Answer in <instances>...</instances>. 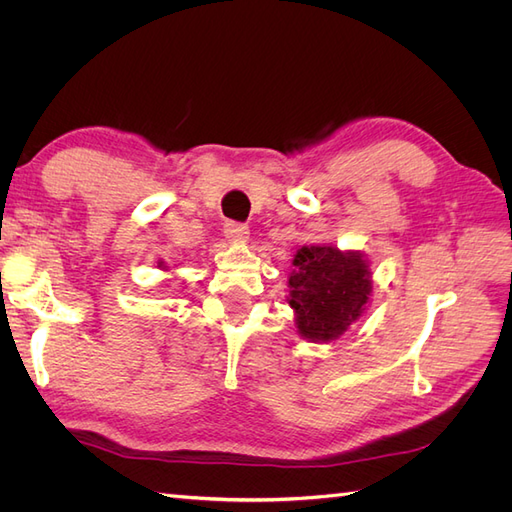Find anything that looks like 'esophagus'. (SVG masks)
Segmentation results:
<instances>
[{"mask_svg": "<svg viewBox=\"0 0 512 512\" xmlns=\"http://www.w3.org/2000/svg\"><path fill=\"white\" fill-rule=\"evenodd\" d=\"M224 237L232 243H245L250 237V228L239 222H226L224 224Z\"/></svg>", "mask_w": 512, "mask_h": 512, "instance_id": "obj_1", "label": "esophagus"}]
</instances>
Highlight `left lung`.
<instances>
[{
    "mask_svg": "<svg viewBox=\"0 0 512 512\" xmlns=\"http://www.w3.org/2000/svg\"><path fill=\"white\" fill-rule=\"evenodd\" d=\"M286 297L297 333L327 344L359 320L371 299V265L365 254L333 243L303 245L292 258Z\"/></svg>",
    "mask_w": 512,
    "mask_h": 512,
    "instance_id": "obj_1",
    "label": "left lung"
}]
</instances>
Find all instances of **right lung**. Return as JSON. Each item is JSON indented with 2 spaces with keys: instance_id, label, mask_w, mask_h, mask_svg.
Listing matches in <instances>:
<instances>
[{
  "instance_id": "1",
  "label": "right lung",
  "mask_w": 512,
  "mask_h": 512,
  "mask_svg": "<svg viewBox=\"0 0 512 512\" xmlns=\"http://www.w3.org/2000/svg\"><path fill=\"white\" fill-rule=\"evenodd\" d=\"M158 267H160V269H166V265H164V262H162V260L158 262Z\"/></svg>"
}]
</instances>
